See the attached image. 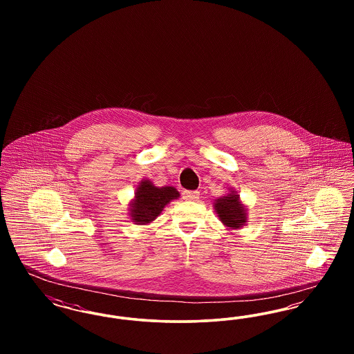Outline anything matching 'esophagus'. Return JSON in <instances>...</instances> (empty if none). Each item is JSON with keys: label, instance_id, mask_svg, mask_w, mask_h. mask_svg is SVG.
I'll list each match as a JSON object with an SVG mask.
<instances>
[{"label": "esophagus", "instance_id": "1", "mask_svg": "<svg viewBox=\"0 0 354 354\" xmlns=\"http://www.w3.org/2000/svg\"><path fill=\"white\" fill-rule=\"evenodd\" d=\"M183 199L188 202H196L199 199V192L198 191H185L183 192Z\"/></svg>", "mask_w": 354, "mask_h": 354}]
</instances>
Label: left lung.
Instances as JSON below:
<instances>
[{
    "label": "left lung",
    "instance_id": "obj_1",
    "mask_svg": "<svg viewBox=\"0 0 354 354\" xmlns=\"http://www.w3.org/2000/svg\"><path fill=\"white\" fill-rule=\"evenodd\" d=\"M214 209L223 225L228 230H239L248 221L247 207L235 189H231L228 194L216 199L214 202Z\"/></svg>",
    "mask_w": 354,
    "mask_h": 354
}]
</instances>
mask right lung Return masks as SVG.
Listing matches in <instances>:
<instances>
[{
  "instance_id": "obj_1",
  "label": "right lung",
  "mask_w": 354,
  "mask_h": 354,
  "mask_svg": "<svg viewBox=\"0 0 354 354\" xmlns=\"http://www.w3.org/2000/svg\"><path fill=\"white\" fill-rule=\"evenodd\" d=\"M179 198L180 194L176 188L171 185L156 187L151 180L142 179L129 204L130 220L138 225H147L162 214L167 204Z\"/></svg>"
}]
</instances>
